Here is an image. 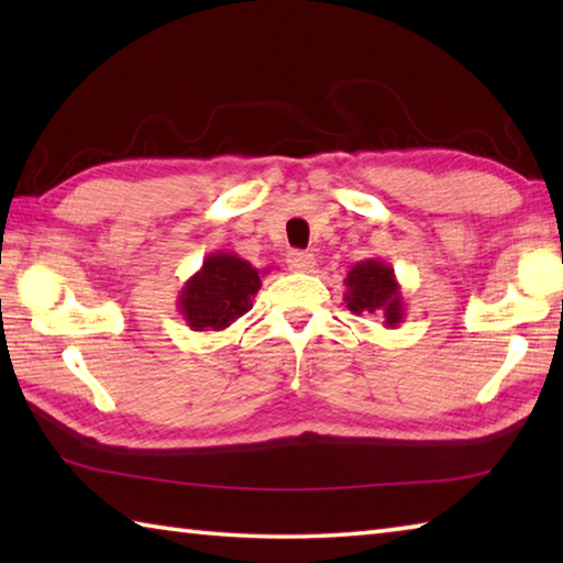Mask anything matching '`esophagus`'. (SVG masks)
<instances>
[{"mask_svg": "<svg viewBox=\"0 0 563 563\" xmlns=\"http://www.w3.org/2000/svg\"><path fill=\"white\" fill-rule=\"evenodd\" d=\"M288 265L295 273H316L318 268V258L312 253H302V251H292L288 255Z\"/></svg>", "mask_w": 563, "mask_h": 563, "instance_id": "esophagus-1", "label": "esophagus"}]
</instances>
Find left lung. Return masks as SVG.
Segmentation results:
<instances>
[{
    "label": "left lung",
    "instance_id": "8db88e82",
    "mask_svg": "<svg viewBox=\"0 0 563 563\" xmlns=\"http://www.w3.org/2000/svg\"><path fill=\"white\" fill-rule=\"evenodd\" d=\"M345 305L355 316L375 312V316H383L385 328H399L405 322L407 308L402 288L389 263L379 258L355 263L345 278Z\"/></svg>",
    "mask_w": 563,
    "mask_h": 563
}]
</instances>
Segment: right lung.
I'll use <instances>...</instances> for the list:
<instances>
[{
  "mask_svg": "<svg viewBox=\"0 0 563 563\" xmlns=\"http://www.w3.org/2000/svg\"><path fill=\"white\" fill-rule=\"evenodd\" d=\"M271 273V268H265ZM261 290V271L235 253L216 251L184 283L178 292V312L194 332H218L243 318Z\"/></svg>",
  "mask_w": 563,
  "mask_h": 563,
  "instance_id": "1",
  "label": "right lung"
}]
</instances>
